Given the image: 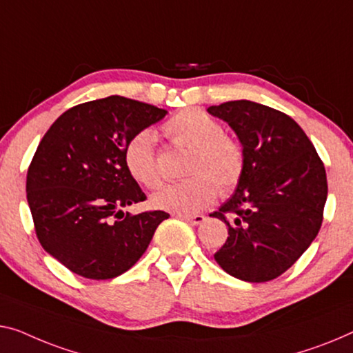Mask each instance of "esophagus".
Returning a JSON list of instances; mask_svg holds the SVG:
<instances>
[{
	"instance_id": "obj_1",
	"label": "esophagus",
	"mask_w": 353,
	"mask_h": 353,
	"mask_svg": "<svg viewBox=\"0 0 353 353\" xmlns=\"http://www.w3.org/2000/svg\"><path fill=\"white\" fill-rule=\"evenodd\" d=\"M179 217L185 220V222H188L190 225H201L204 220H206V217H204L203 214H193V215H179Z\"/></svg>"
}]
</instances>
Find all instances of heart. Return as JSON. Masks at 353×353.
I'll return each mask as SVG.
<instances>
[{"label": "heart", "instance_id": "obj_1", "mask_svg": "<svg viewBox=\"0 0 353 353\" xmlns=\"http://www.w3.org/2000/svg\"><path fill=\"white\" fill-rule=\"evenodd\" d=\"M163 134L172 145L188 149L183 172L190 177L163 187L152 196V206L190 215L212 204L219 190H234L244 172V152L233 136L223 133L220 122L201 109H183L163 125ZM123 163L141 185L157 188L161 183L155 134L150 130L131 136L123 149Z\"/></svg>", "mask_w": 353, "mask_h": 353}]
</instances>
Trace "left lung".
<instances>
[{
  "mask_svg": "<svg viewBox=\"0 0 353 353\" xmlns=\"http://www.w3.org/2000/svg\"><path fill=\"white\" fill-rule=\"evenodd\" d=\"M243 144L244 172L210 214L228 227L214 259L230 276L268 282L294 265L317 236L328 183L311 139L287 114L247 99L208 108Z\"/></svg>",
  "mask_w": 353,
  "mask_h": 353,
  "instance_id": "left-lung-1",
  "label": "left lung"
}]
</instances>
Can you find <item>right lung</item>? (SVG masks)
<instances>
[{
  "label": "right lung",
  "instance_id": "add662e5",
  "mask_svg": "<svg viewBox=\"0 0 353 353\" xmlns=\"http://www.w3.org/2000/svg\"><path fill=\"white\" fill-rule=\"evenodd\" d=\"M166 114L112 94L68 109L41 139L26 199L41 245L70 271L94 281L123 274L170 217L165 210H122L145 199L125 168V145Z\"/></svg>",
  "mask_w": 353,
  "mask_h": 353
}]
</instances>
